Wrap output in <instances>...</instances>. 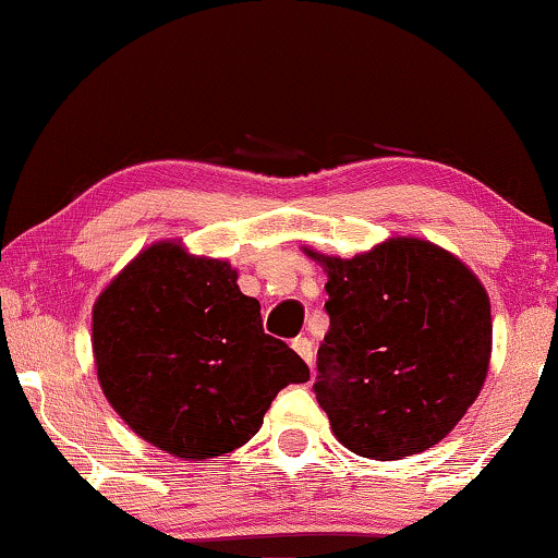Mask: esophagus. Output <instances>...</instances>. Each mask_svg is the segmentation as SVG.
I'll return each instance as SVG.
<instances>
[{
	"label": "esophagus",
	"instance_id": "obj_1",
	"mask_svg": "<svg viewBox=\"0 0 558 558\" xmlns=\"http://www.w3.org/2000/svg\"><path fill=\"white\" fill-rule=\"evenodd\" d=\"M292 349L300 353L302 361H307L310 366H313V359H315V349H313V341H307V338H294L292 341Z\"/></svg>",
	"mask_w": 558,
	"mask_h": 558
}]
</instances>
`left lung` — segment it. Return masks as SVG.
Listing matches in <instances>:
<instances>
[{
  "mask_svg": "<svg viewBox=\"0 0 558 558\" xmlns=\"http://www.w3.org/2000/svg\"><path fill=\"white\" fill-rule=\"evenodd\" d=\"M307 253L328 271L330 330L317 349L313 392L336 438L379 461L436 446L464 417L489 368L482 281L417 238L353 258Z\"/></svg>",
  "mask_w": 558,
  "mask_h": 558,
  "instance_id": "obj_1",
  "label": "left lung"
}]
</instances>
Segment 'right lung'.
<instances>
[{"mask_svg": "<svg viewBox=\"0 0 558 558\" xmlns=\"http://www.w3.org/2000/svg\"><path fill=\"white\" fill-rule=\"evenodd\" d=\"M235 279L228 262L156 243L94 305L105 397L137 436L179 459L241 448L274 397L310 379L305 361L264 332L262 305Z\"/></svg>", "mask_w": 558, "mask_h": 558, "instance_id": "add662e5", "label": "right lung"}]
</instances>
